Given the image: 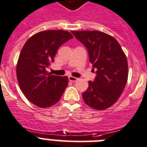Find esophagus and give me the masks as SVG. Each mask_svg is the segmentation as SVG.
<instances>
[{
  "label": "esophagus",
  "instance_id": "34e87169",
  "mask_svg": "<svg viewBox=\"0 0 147 147\" xmlns=\"http://www.w3.org/2000/svg\"><path fill=\"white\" fill-rule=\"evenodd\" d=\"M68 80L71 82H75L77 80V78L74 77H72V76H70V77H68Z\"/></svg>",
  "mask_w": 147,
  "mask_h": 147
}]
</instances>
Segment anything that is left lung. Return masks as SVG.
Instances as JSON below:
<instances>
[{
    "label": "left lung",
    "mask_w": 147,
    "mask_h": 147,
    "mask_svg": "<svg viewBox=\"0 0 147 147\" xmlns=\"http://www.w3.org/2000/svg\"><path fill=\"white\" fill-rule=\"evenodd\" d=\"M86 47L93 70L94 81L83 93L84 102L93 109L102 110L113 105L127 84L128 65L120 44L110 35L97 30L71 31Z\"/></svg>",
    "instance_id": "left-lung-1"
}]
</instances>
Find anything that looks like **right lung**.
Wrapping results in <instances>:
<instances>
[{
  "mask_svg": "<svg viewBox=\"0 0 147 147\" xmlns=\"http://www.w3.org/2000/svg\"><path fill=\"white\" fill-rule=\"evenodd\" d=\"M72 38L67 31L45 30L32 36L23 47L17 77L23 94L34 105L47 108L60 100L67 86V77L51 74L46 68L54 61L58 48Z\"/></svg>",
  "mask_w": 147,
  "mask_h": 147,
  "instance_id": "add662e5",
  "label": "right lung"
}]
</instances>
